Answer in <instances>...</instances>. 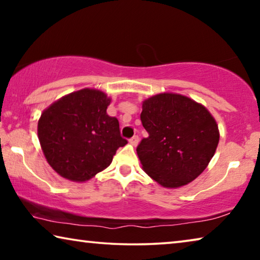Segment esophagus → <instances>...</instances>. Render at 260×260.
<instances>
[{"instance_id":"1","label":"esophagus","mask_w":260,"mask_h":260,"mask_svg":"<svg viewBox=\"0 0 260 260\" xmlns=\"http://www.w3.org/2000/svg\"><path fill=\"white\" fill-rule=\"evenodd\" d=\"M129 143H131L133 147L138 146V144H139V136H133V138H132V139L129 140Z\"/></svg>"}]
</instances>
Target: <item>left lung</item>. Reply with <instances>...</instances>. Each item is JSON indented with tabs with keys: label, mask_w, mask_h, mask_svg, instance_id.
I'll return each instance as SVG.
<instances>
[{
	"label": "left lung",
	"mask_w": 260,
	"mask_h": 260,
	"mask_svg": "<svg viewBox=\"0 0 260 260\" xmlns=\"http://www.w3.org/2000/svg\"><path fill=\"white\" fill-rule=\"evenodd\" d=\"M141 121L149 136L136 152L144 172L164 188L193 181L217 150V121L204 105L184 95L160 93L144 100Z\"/></svg>",
	"instance_id": "obj_1"
}]
</instances>
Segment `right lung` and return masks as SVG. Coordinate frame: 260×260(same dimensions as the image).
<instances>
[{"label":"right lung","mask_w":260,"mask_h":260,"mask_svg":"<svg viewBox=\"0 0 260 260\" xmlns=\"http://www.w3.org/2000/svg\"><path fill=\"white\" fill-rule=\"evenodd\" d=\"M111 99L93 88L73 91L43 110L38 122L40 146L61 178L85 182L111 164L120 136L119 121L107 109Z\"/></svg>","instance_id":"right-lung-1"}]
</instances>
